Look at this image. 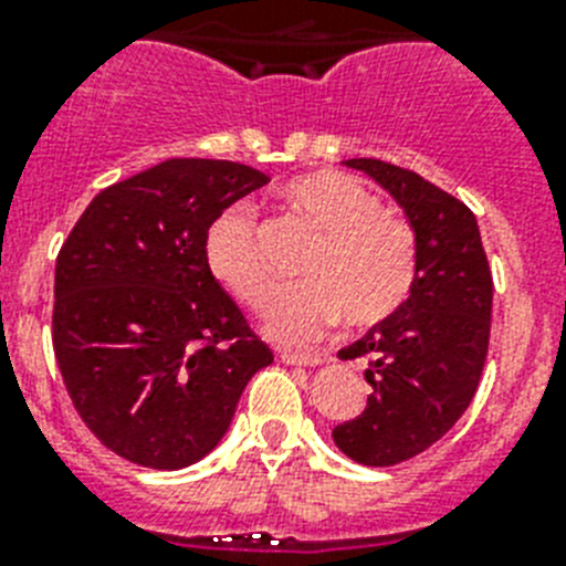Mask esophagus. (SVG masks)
Here are the masks:
<instances>
[{
  "mask_svg": "<svg viewBox=\"0 0 566 566\" xmlns=\"http://www.w3.org/2000/svg\"><path fill=\"white\" fill-rule=\"evenodd\" d=\"M280 359L286 365H306V368H314V365H323L326 363V357L317 352L312 354H303V352H280Z\"/></svg>",
  "mask_w": 566,
  "mask_h": 566,
  "instance_id": "obj_1",
  "label": "esophagus"
}]
</instances>
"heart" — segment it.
<instances>
[{
  "instance_id": "1",
  "label": "heart",
  "mask_w": 566,
  "mask_h": 566,
  "mask_svg": "<svg viewBox=\"0 0 566 566\" xmlns=\"http://www.w3.org/2000/svg\"><path fill=\"white\" fill-rule=\"evenodd\" d=\"M289 207L319 229L323 243L306 263V283L274 300L266 332L277 343H314L339 317L352 328H374L411 297L419 266L417 232L359 178L339 169L303 175L286 187ZM218 283L254 312L272 303L274 272L260 247L249 209L214 218L203 243Z\"/></svg>"
}]
</instances>
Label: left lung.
<instances>
[{"label":"left lung","mask_w":566,"mask_h":566,"mask_svg":"<svg viewBox=\"0 0 566 566\" xmlns=\"http://www.w3.org/2000/svg\"><path fill=\"white\" fill-rule=\"evenodd\" d=\"M345 167L394 195L419 247L411 297L339 352V359L368 363L374 391L359 417L334 428V442L354 462L388 468L428 451L468 411L488 359L493 277L476 214L459 198L377 158Z\"/></svg>","instance_id":"8db88e82"}]
</instances>
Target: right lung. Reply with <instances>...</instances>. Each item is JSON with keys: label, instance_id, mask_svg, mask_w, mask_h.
Returning <instances> with one entry per match:
<instances>
[{"label": "right lung", "instance_id": "obj_1", "mask_svg": "<svg viewBox=\"0 0 566 566\" xmlns=\"http://www.w3.org/2000/svg\"><path fill=\"white\" fill-rule=\"evenodd\" d=\"M260 169L169 158L90 201L56 258L53 352L73 408L122 459L178 470L221 442L274 354L207 266L223 209Z\"/></svg>", "mask_w": 566, "mask_h": 566}]
</instances>
